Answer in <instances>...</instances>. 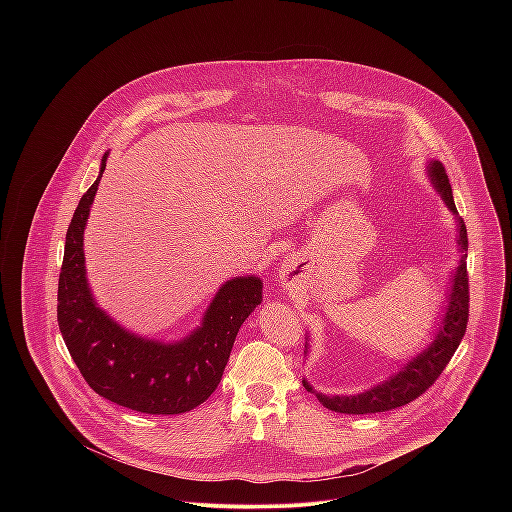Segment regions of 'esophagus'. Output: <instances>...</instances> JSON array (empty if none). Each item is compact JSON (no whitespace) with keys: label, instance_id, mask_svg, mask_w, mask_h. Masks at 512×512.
I'll list each match as a JSON object with an SVG mask.
<instances>
[{"label":"esophagus","instance_id":"obj_1","mask_svg":"<svg viewBox=\"0 0 512 512\" xmlns=\"http://www.w3.org/2000/svg\"><path fill=\"white\" fill-rule=\"evenodd\" d=\"M290 272H292V266H290V262H286V264H282V272H280V274H282V276H288V274H290Z\"/></svg>","mask_w":512,"mask_h":512}]
</instances>
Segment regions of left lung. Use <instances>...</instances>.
<instances>
[{
	"mask_svg": "<svg viewBox=\"0 0 512 512\" xmlns=\"http://www.w3.org/2000/svg\"><path fill=\"white\" fill-rule=\"evenodd\" d=\"M430 175L432 181L436 183V189L441 193L445 205L457 213L453 195H451V185L445 173V167L434 161L430 165ZM459 222V248H461V260L453 278V290L449 297L447 313L443 319V329L439 331L436 341L428 351H424L420 357L410 361L384 384H378L376 388L357 394V396H323L317 394L319 402L341 414H376V412H386L394 410L400 406L410 404L418 396H422L436 380L443 368L451 361L453 353L457 351L465 331H467V321H469V276H467V228L463 220ZM303 386L307 392H313V388L303 380Z\"/></svg>",
	"mask_w": 512,
	"mask_h": 512,
	"instance_id": "8db88e82",
	"label": "left lung"
}]
</instances>
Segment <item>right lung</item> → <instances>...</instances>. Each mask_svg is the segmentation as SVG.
<instances>
[{
  "label": "right lung",
  "instance_id": "1",
  "mask_svg": "<svg viewBox=\"0 0 512 512\" xmlns=\"http://www.w3.org/2000/svg\"><path fill=\"white\" fill-rule=\"evenodd\" d=\"M104 167L106 155L67 230L57 297L61 335L74 365L102 398L144 414L189 412L219 386L240 325L262 301V282L252 276L226 282L203 327L177 345L124 331L96 307L84 276L82 234Z\"/></svg>",
  "mask_w": 512,
  "mask_h": 512
}]
</instances>
